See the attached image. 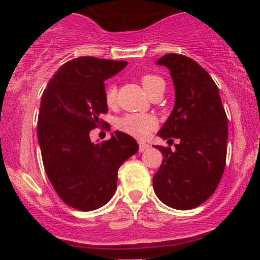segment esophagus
<instances>
[{"instance_id":"esophagus-1","label":"esophagus","mask_w":260,"mask_h":260,"mask_svg":"<svg viewBox=\"0 0 260 260\" xmlns=\"http://www.w3.org/2000/svg\"><path fill=\"white\" fill-rule=\"evenodd\" d=\"M149 148H150V145L147 144V143H139V151H140V153H143V151H147Z\"/></svg>"}]
</instances>
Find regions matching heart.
Returning <instances> with one entry per match:
<instances>
[{
  "mask_svg": "<svg viewBox=\"0 0 260 260\" xmlns=\"http://www.w3.org/2000/svg\"><path fill=\"white\" fill-rule=\"evenodd\" d=\"M164 82L160 77L153 76V74H145L140 79L143 88L149 94V91L157 85L159 83ZM116 86L110 85L106 88L105 91V101L109 106H113L116 103ZM157 122L151 115H140V113H132V115H126L120 118L117 122V128L122 132L129 134V136L136 137L138 139H144L150 134L151 131L156 127Z\"/></svg>",
  "mask_w": 260,
  "mask_h": 260,
  "instance_id": "heart-1",
  "label": "heart"
}]
</instances>
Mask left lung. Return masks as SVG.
Wrapping results in <instances>:
<instances>
[{
  "label": "left lung",
  "instance_id": "left-lung-1",
  "mask_svg": "<svg viewBox=\"0 0 260 260\" xmlns=\"http://www.w3.org/2000/svg\"><path fill=\"white\" fill-rule=\"evenodd\" d=\"M156 64L169 68L175 88L174 109L157 136L178 144L174 151L155 145L164 159L153 177L154 190L168 207L187 210L207 201L221 180L228 117L216 84L194 59L166 53Z\"/></svg>",
  "mask_w": 260,
  "mask_h": 260
}]
</instances>
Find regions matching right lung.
I'll return each instance as SVG.
<instances>
[{
    "instance_id": "add662e5",
    "label": "right lung",
    "mask_w": 260,
    "mask_h": 260,
    "mask_svg": "<svg viewBox=\"0 0 260 260\" xmlns=\"http://www.w3.org/2000/svg\"><path fill=\"white\" fill-rule=\"evenodd\" d=\"M127 66L83 56L66 62L47 83L38 117V140L47 177L66 204L82 211L105 205L117 188V171L138 143L116 131L92 143L90 131L107 112L105 82Z\"/></svg>"
}]
</instances>
